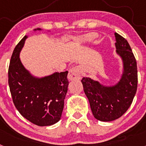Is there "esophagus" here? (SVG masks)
Returning <instances> with one entry per match:
<instances>
[{"label": "esophagus", "instance_id": "1", "mask_svg": "<svg viewBox=\"0 0 146 146\" xmlns=\"http://www.w3.org/2000/svg\"><path fill=\"white\" fill-rule=\"evenodd\" d=\"M82 67L80 66H77L75 67H73L71 69L68 74V78L70 80H79L81 77L82 74Z\"/></svg>", "mask_w": 146, "mask_h": 146}]
</instances>
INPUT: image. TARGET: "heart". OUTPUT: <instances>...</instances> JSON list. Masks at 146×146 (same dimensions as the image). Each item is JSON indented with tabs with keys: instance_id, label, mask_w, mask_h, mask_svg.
Returning <instances> with one entry per match:
<instances>
[{
	"instance_id": "heart-1",
	"label": "heart",
	"mask_w": 146,
	"mask_h": 146,
	"mask_svg": "<svg viewBox=\"0 0 146 146\" xmlns=\"http://www.w3.org/2000/svg\"><path fill=\"white\" fill-rule=\"evenodd\" d=\"M93 37H94L93 34H88L86 36H83L76 38V42H78V43H84V42H88V41L92 39Z\"/></svg>"
}]
</instances>
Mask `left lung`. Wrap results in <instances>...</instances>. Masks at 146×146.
<instances>
[{
	"label": "left lung",
	"mask_w": 146,
	"mask_h": 146,
	"mask_svg": "<svg viewBox=\"0 0 146 146\" xmlns=\"http://www.w3.org/2000/svg\"><path fill=\"white\" fill-rule=\"evenodd\" d=\"M116 52L123 62V74L118 84L105 87L88 77L81 80L94 118L112 121L122 116L132 103L137 88V67L128 42L115 33Z\"/></svg>",
	"instance_id": "1"
}]
</instances>
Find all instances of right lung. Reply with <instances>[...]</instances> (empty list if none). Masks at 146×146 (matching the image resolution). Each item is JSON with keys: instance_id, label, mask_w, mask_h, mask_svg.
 <instances>
[{"instance_id": "obj_1", "label": "right lung", "mask_w": 146, "mask_h": 146, "mask_svg": "<svg viewBox=\"0 0 146 146\" xmlns=\"http://www.w3.org/2000/svg\"><path fill=\"white\" fill-rule=\"evenodd\" d=\"M26 38L25 36L17 44L10 60V92L15 108L24 118L37 126H50L61 118L69 85L68 72L40 79L31 75L19 58Z\"/></svg>"}]
</instances>
